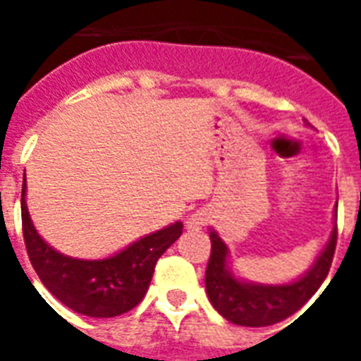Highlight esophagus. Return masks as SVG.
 I'll return each instance as SVG.
<instances>
[{
  "instance_id": "esophagus-1",
  "label": "esophagus",
  "mask_w": 361,
  "mask_h": 361,
  "mask_svg": "<svg viewBox=\"0 0 361 361\" xmlns=\"http://www.w3.org/2000/svg\"><path fill=\"white\" fill-rule=\"evenodd\" d=\"M209 219H212V217H209V214L206 209H197V212H192V214L185 219V228L189 232L202 231L204 226L209 223Z\"/></svg>"
}]
</instances>
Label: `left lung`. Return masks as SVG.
Masks as SVG:
<instances>
[{
	"label": "left lung",
	"mask_w": 361,
	"mask_h": 361,
	"mask_svg": "<svg viewBox=\"0 0 361 361\" xmlns=\"http://www.w3.org/2000/svg\"><path fill=\"white\" fill-rule=\"evenodd\" d=\"M334 215L337 217V209ZM209 240L212 255L206 268V292L212 305L232 324L262 328L281 322L300 311L324 283L336 251L337 221L331 228L330 240L319 252L317 260L311 264V268L298 279L277 285L255 283L238 277L228 266V245L221 240L215 228H209Z\"/></svg>",
	"instance_id": "left-lung-1"
}]
</instances>
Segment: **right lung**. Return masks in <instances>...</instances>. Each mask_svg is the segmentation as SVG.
Wrapping results in <instances>:
<instances>
[{"instance_id": "add662e5", "label": "right lung", "mask_w": 361, "mask_h": 361, "mask_svg": "<svg viewBox=\"0 0 361 361\" xmlns=\"http://www.w3.org/2000/svg\"><path fill=\"white\" fill-rule=\"evenodd\" d=\"M25 189L24 178L22 231L31 266L59 302L93 319H110L136 307L147 292L157 260L183 231L181 221H176L106 258L69 257L48 245L37 232L25 204Z\"/></svg>"}]
</instances>
